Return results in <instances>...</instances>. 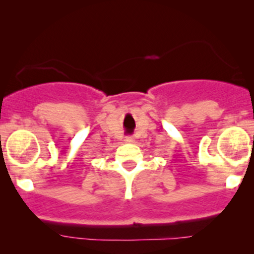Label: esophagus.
Segmentation results:
<instances>
[{"label": "esophagus", "instance_id": "esophagus-1", "mask_svg": "<svg viewBox=\"0 0 254 254\" xmlns=\"http://www.w3.org/2000/svg\"><path fill=\"white\" fill-rule=\"evenodd\" d=\"M125 142H133V138L132 137H125Z\"/></svg>", "mask_w": 254, "mask_h": 254}]
</instances>
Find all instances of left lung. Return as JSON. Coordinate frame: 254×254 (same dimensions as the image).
Here are the masks:
<instances>
[{"instance_id": "left-lung-1", "label": "left lung", "mask_w": 254, "mask_h": 254, "mask_svg": "<svg viewBox=\"0 0 254 254\" xmlns=\"http://www.w3.org/2000/svg\"><path fill=\"white\" fill-rule=\"evenodd\" d=\"M253 141H254V136H253Z\"/></svg>"}]
</instances>
